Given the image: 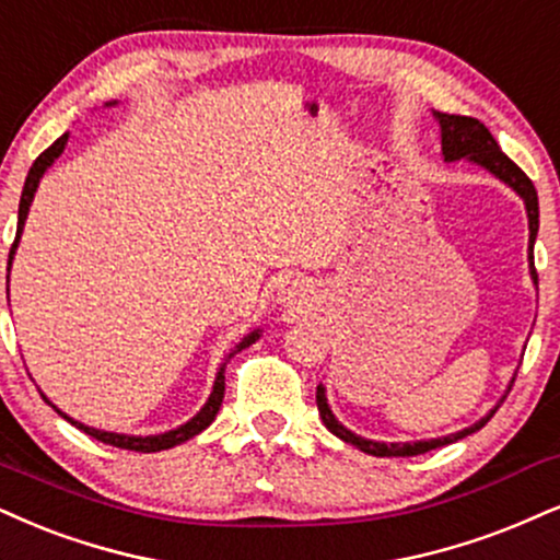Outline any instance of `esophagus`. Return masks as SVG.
<instances>
[{
  "instance_id": "34e87169",
  "label": "esophagus",
  "mask_w": 560,
  "mask_h": 560,
  "mask_svg": "<svg viewBox=\"0 0 560 560\" xmlns=\"http://www.w3.org/2000/svg\"><path fill=\"white\" fill-rule=\"evenodd\" d=\"M303 299V285L299 280H285V285H280L278 291V301L288 303V306H295Z\"/></svg>"
}]
</instances>
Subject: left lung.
<instances>
[{"label":"left lung","mask_w":560,"mask_h":560,"mask_svg":"<svg viewBox=\"0 0 560 560\" xmlns=\"http://www.w3.org/2000/svg\"><path fill=\"white\" fill-rule=\"evenodd\" d=\"M433 119H436L441 127V155H444L446 163L462 161V158H465L467 163H475V165H480V168H486L488 174H493L499 182H503L509 189H514L516 195L522 197L524 210H527V223H529V278H533V282L537 285L533 246L537 238V228H540V207H537L535 184L529 182L527 174H524V171L512 161V158H506L501 153L499 142H495L493 135L488 132L486 124L472 119V116L441 114V112H433ZM514 378H516V374H514ZM514 378H512V384H514ZM512 384H509V389H512ZM503 399L506 397H501V402ZM499 405H495L486 418H480L478 423H472L470 428H462V431H457V433H448V436L428 439V441H405V444H397V441L395 444H386V441L363 439V436H358V433L350 431V428H345L340 420L335 418L332 407H329V402H327V389H324V384L316 386V407H319L322 423L327 425L337 439H342L345 444H353L355 448H361V452H365V454H374V457H416V454H425V452H431V448L454 444V441H459V439L470 436V433H475V431H480V428L493 418V412L499 410Z\"/></svg>","instance_id":"1"}]
</instances>
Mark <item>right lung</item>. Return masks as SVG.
I'll list each match as a JSON object with an SVG mask.
<instances>
[{
  "label": "right lung",
  "mask_w": 560,
  "mask_h": 560,
  "mask_svg": "<svg viewBox=\"0 0 560 560\" xmlns=\"http://www.w3.org/2000/svg\"><path fill=\"white\" fill-rule=\"evenodd\" d=\"M106 106H116V101L106 103ZM67 140H69V132L61 135L59 140L51 144V148L44 150V153H40V155L36 158V163L31 165V171H27V178H25V186H23V195H20V210H18V233H15V244H12V248H10V261H7V265H10V267H12V259H15V252H18L20 236H23V228H25L27 210H31V202H33V197H36V189H38L40 178H44L46 171L51 168L54 161H57V158H59L61 153H65V144H67ZM7 280H10V278H7ZM259 335H261V329H254V332H248V335L244 337V340H241V342L236 345V348H233L231 353L225 355V361L220 363V369H218V374H215V384H212V392H210V397H207V402L202 405V410H199L195 418H191V420H186L184 425L174 428V431L155 433V436H129V433L101 431V428L85 425V423H80V420L69 418L67 412H61L59 407L54 405L51 399H48V397L44 395V392H40V397H44L46 402L51 405L54 410H57L59 416L67 420V423H72L74 428H80V431H85L88 436H93V439L103 441V444H112V446H119V448H132V452H144V454H148V452H163V448H171V446H176V444H184V441L195 439L197 433H202L205 428L210 425L212 420H215L218 410H220V402H223V395H225V363L231 361V358L236 355L238 350H244V348H248V345H252V342H257V340H259Z\"/></svg>",
  "instance_id": "obj_1"
}]
</instances>
